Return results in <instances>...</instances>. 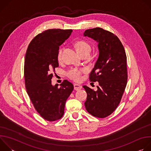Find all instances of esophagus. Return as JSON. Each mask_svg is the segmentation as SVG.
<instances>
[{"mask_svg":"<svg viewBox=\"0 0 151 151\" xmlns=\"http://www.w3.org/2000/svg\"><path fill=\"white\" fill-rule=\"evenodd\" d=\"M73 85H74V90H75L78 91V90H80L81 89H82V86L81 85H79V84H77V83H75Z\"/></svg>","mask_w":151,"mask_h":151,"instance_id":"esophagus-1","label":"esophagus"}]
</instances>
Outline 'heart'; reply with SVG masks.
I'll return each mask as SVG.
<instances>
[{
    "instance_id": "b5f03b06",
    "label": "heart",
    "mask_w": 151,
    "mask_h": 151,
    "mask_svg": "<svg viewBox=\"0 0 151 151\" xmlns=\"http://www.w3.org/2000/svg\"><path fill=\"white\" fill-rule=\"evenodd\" d=\"M75 47L76 51L79 54L83 52H90L91 50V47L89 44H88L87 42H86L85 41H83V40H79L76 42L75 44ZM61 54V50H60L58 53V59L60 58ZM82 72V70H79L77 69H72L68 72L67 75L68 77L70 78V79L76 81H79L81 79Z\"/></svg>"
}]
</instances>
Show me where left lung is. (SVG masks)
Returning a JSON list of instances; mask_svg holds the SVG:
<instances>
[{"label":"left lung","mask_w":151,"mask_h":151,"mask_svg":"<svg viewBox=\"0 0 151 151\" xmlns=\"http://www.w3.org/2000/svg\"><path fill=\"white\" fill-rule=\"evenodd\" d=\"M88 36L98 43L99 57L90 75V80L97 81V90L87 85L85 106L94 116L105 118L110 115L119 104L127 82V57L122 43L112 33L102 28L86 30Z\"/></svg>","instance_id":"left-lung-1"}]
</instances>
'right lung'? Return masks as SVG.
I'll use <instances>...</instances> for the list:
<instances>
[{"label": "right lung", "instance_id": "1", "mask_svg": "<svg viewBox=\"0 0 151 151\" xmlns=\"http://www.w3.org/2000/svg\"><path fill=\"white\" fill-rule=\"evenodd\" d=\"M72 30L48 29L37 35L30 43L24 63L25 85L35 109L47 121L60 119L73 85L64 80L52 85V72L58 66L59 46L70 36Z\"/></svg>", "mask_w": 151, "mask_h": 151}]
</instances>
